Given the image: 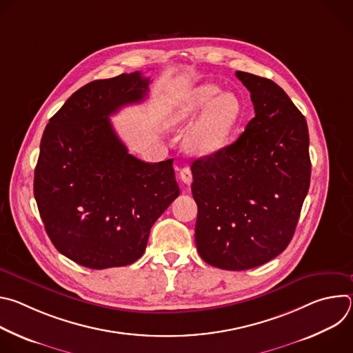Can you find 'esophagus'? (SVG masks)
<instances>
[{"instance_id": "34e87169", "label": "esophagus", "mask_w": 353, "mask_h": 353, "mask_svg": "<svg viewBox=\"0 0 353 353\" xmlns=\"http://www.w3.org/2000/svg\"><path fill=\"white\" fill-rule=\"evenodd\" d=\"M180 179L184 184H191L192 181V173H191V169L190 168H183L180 169Z\"/></svg>"}]
</instances>
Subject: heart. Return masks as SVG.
<instances>
[{"mask_svg": "<svg viewBox=\"0 0 353 353\" xmlns=\"http://www.w3.org/2000/svg\"><path fill=\"white\" fill-rule=\"evenodd\" d=\"M221 92L218 85H199L183 94L168 114L172 128L190 125L199 113L185 137V146L194 155L210 157L223 149L230 141L243 116V105L233 92Z\"/></svg>", "mask_w": 353, "mask_h": 353, "instance_id": "1", "label": "heart"}]
</instances>
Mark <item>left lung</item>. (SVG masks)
<instances>
[{"label": "left lung", "instance_id": "8db88e82", "mask_svg": "<svg viewBox=\"0 0 353 353\" xmlns=\"http://www.w3.org/2000/svg\"><path fill=\"white\" fill-rule=\"evenodd\" d=\"M256 116L219 152L191 166L196 250L207 264L243 271L290 243L310 185L305 116L274 81L237 71Z\"/></svg>", "mask_w": 353, "mask_h": 353}]
</instances>
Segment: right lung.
Masks as SVG:
<instances>
[{
  "label": "right lung",
  "mask_w": 353,
  "mask_h": 353,
  "mask_svg": "<svg viewBox=\"0 0 353 353\" xmlns=\"http://www.w3.org/2000/svg\"><path fill=\"white\" fill-rule=\"evenodd\" d=\"M141 72L89 82L46 125L34 169V199L60 253L92 270L124 267L145 251L157 219L179 196L173 159L128 154L110 116L139 103Z\"/></svg>",
  "instance_id": "right-lung-1"
}]
</instances>
